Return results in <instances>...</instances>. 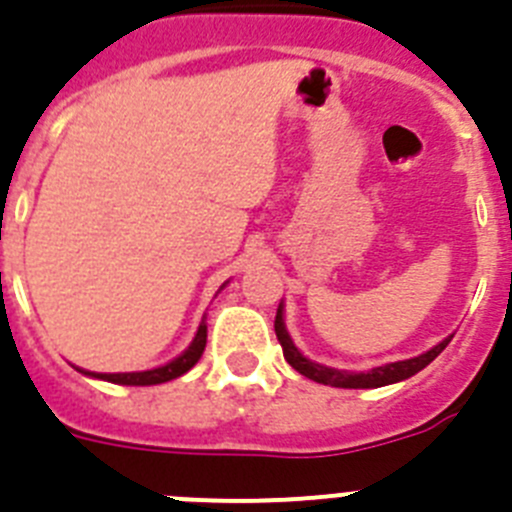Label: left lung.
<instances>
[{
	"label": "left lung",
	"mask_w": 512,
	"mask_h": 512,
	"mask_svg": "<svg viewBox=\"0 0 512 512\" xmlns=\"http://www.w3.org/2000/svg\"><path fill=\"white\" fill-rule=\"evenodd\" d=\"M274 330H277V338L282 343L284 359L292 369L302 374V377L312 379V382L318 384H330V387H343V390H374V387H384V384H395L402 382V379L413 377L418 374L420 369L431 364L438 354H441L443 348L449 346L451 336L443 338L438 346H433L431 351H425V354L415 356V359H405V361H395V364H384L377 366V369H369V372H343V369H333V366H323L318 361H310L307 356L300 354V348L292 343L287 333V325H284V307L279 305L277 310V320H274Z\"/></svg>",
	"instance_id": "obj_1"
}]
</instances>
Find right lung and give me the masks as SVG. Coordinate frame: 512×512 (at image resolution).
I'll return each mask as SVG.
<instances>
[{"label": "right lung", "instance_id": "obj_1", "mask_svg": "<svg viewBox=\"0 0 512 512\" xmlns=\"http://www.w3.org/2000/svg\"><path fill=\"white\" fill-rule=\"evenodd\" d=\"M223 287H225V284H223ZM223 287H220V289H223ZM205 346H207V323L202 320L200 328H197V333H194V341L189 343L187 348H184V354H179L174 361H169V364L156 366V369H148V372L97 374V372H84V369H79V372L89 374V377H94V379H104V382H112V384H130V387L164 384V382H171V379H176V377H182V374H187L189 369H192V366L200 361Z\"/></svg>", "mask_w": 512, "mask_h": 512}]
</instances>
